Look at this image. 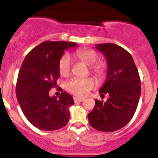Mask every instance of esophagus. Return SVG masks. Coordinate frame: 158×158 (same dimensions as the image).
Returning <instances> with one entry per match:
<instances>
[{
    "label": "esophagus",
    "instance_id": "1",
    "mask_svg": "<svg viewBox=\"0 0 158 158\" xmlns=\"http://www.w3.org/2000/svg\"><path fill=\"white\" fill-rule=\"evenodd\" d=\"M73 100L74 102H83L85 100L84 98H79V97H73Z\"/></svg>",
    "mask_w": 158,
    "mask_h": 158
}]
</instances>
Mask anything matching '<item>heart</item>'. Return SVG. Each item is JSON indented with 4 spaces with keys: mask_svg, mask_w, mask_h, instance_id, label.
<instances>
[{
    "mask_svg": "<svg viewBox=\"0 0 158 158\" xmlns=\"http://www.w3.org/2000/svg\"><path fill=\"white\" fill-rule=\"evenodd\" d=\"M76 59L82 61L88 66L90 70L98 79H102L106 74V67L103 63H98L99 55L95 50L88 48L77 49L73 53ZM72 61L70 56L64 54L61 57L59 63V73L63 77H67L70 73ZM96 87V81L93 78H73L65 83V88L70 93L79 97H85L90 90Z\"/></svg>",
    "mask_w": 158,
    "mask_h": 158,
    "instance_id": "b5f03b06",
    "label": "heart"
}]
</instances>
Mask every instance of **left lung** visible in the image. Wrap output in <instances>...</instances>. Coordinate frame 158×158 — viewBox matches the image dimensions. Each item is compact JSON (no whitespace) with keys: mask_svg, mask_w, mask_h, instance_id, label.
I'll list each match as a JSON object with an SVG mask.
<instances>
[{"mask_svg":"<svg viewBox=\"0 0 158 158\" xmlns=\"http://www.w3.org/2000/svg\"><path fill=\"white\" fill-rule=\"evenodd\" d=\"M108 63L106 81L99 93L109 95L106 102L96 100L88 114L90 125L96 130L112 132L120 129L133 117L141 94L140 79L133 58L119 45L106 43L96 45Z\"/></svg>","mask_w":158,"mask_h":158,"instance_id":"obj_1","label":"left lung"}]
</instances>
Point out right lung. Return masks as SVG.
<instances>
[{"label":"right lung","mask_w":158,"mask_h":158,"mask_svg":"<svg viewBox=\"0 0 158 158\" xmlns=\"http://www.w3.org/2000/svg\"><path fill=\"white\" fill-rule=\"evenodd\" d=\"M75 42L46 41L29 52L19 70L16 83L17 99L31 124L44 131L66 126L74 104L71 95L61 92L59 99L49 91L59 77V63L64 50L77 46Z\"/></svg>","instance_id":"right-lung-1"}]
</instances>
